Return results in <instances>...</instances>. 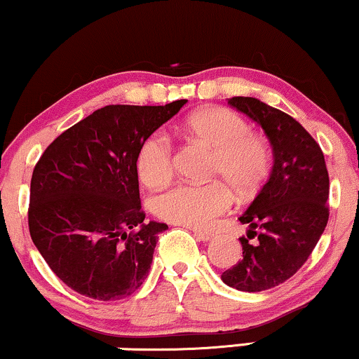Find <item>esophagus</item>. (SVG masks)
<instances>
[{
    "instance_id": "esophagus-1",
    "label": "esophagus",
    "mask_w": 359,
    "mask_h": 359,
    "mask_svg": "<svg viewBox=\"0 0 359 359\" xmlns=\"http://www.w3.org/2000/svg\"><path fill=\"white\" fill-rule=\"evenodd\" d=\"M193 233H195V237L198 240H201V242H208V240L213 238V233L212 231H205V230H193Z\"/></svg>"
}]
</instances>
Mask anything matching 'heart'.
I'll list each match as a JSON object with an SVG mask.
<instances>
[{
  "label": "heart",
  "mask_w": 359,
  "mask_h": 359,
  "mask_svg": "<svg viewBox=\"0 0 359 359\" xmlns=\"http://www.w3.org/2000/svg\"><path fill=\"white\" fill-rule=\"evenodd\" d=\"M187 130L193 139L213 149L212 178L225 180L243 198L259 193L271 172L272 151L262 136L250 133L243 117L226 107L200 109L188 117ZM172 170V142L166 133L158 130L139 149V178L146 187L158 188L170 181ZM224 184L178 183L153 198V212L176 225L206 226L233 201L231 187Z\"/></svg>",
  "instance_id": "1"
}]
</instances>
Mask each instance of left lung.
Here are the masks:
<instances>
[{
    "label": "left lung",
    "instance_id": "8db88e82",
    "mask_svg": "<svg viewBox=\"0 0 359 359\" xmlns=\"http://www.w3.org/2000/svg\"><path fill=\"white\" fill-rule=\"evenodd\" d=\"M229 104L267 134L273 168L238 218L250 226L240 237L243 257L222 280L243 292H262L290 279L313 254L330 218V175L321 147L289 114L254 97H231Z\"/></svg>",
    "mask_w": 359,
    "mask_h": 359
}]
</instances>
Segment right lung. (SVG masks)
<instances>
[{
  "label": "right lung",
  "mask_w": 359,
  "mask_h": 359,
  "mask_svg": "<svg viewBox=\"0 0 359 359\" xmlns=\"http://www.w3.org/2000/svg\"><path fill=\"white\" fill-rule=\"evenodd\" d=\"M187 102L105 105L62 133L38 159L29 235L55 276L75 292L117 301L144 282L168 225L144 222L139 149Z\"/></svg>",
  "instance_id": "add662e5"
}]
</instances>
